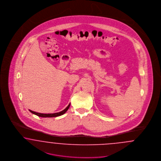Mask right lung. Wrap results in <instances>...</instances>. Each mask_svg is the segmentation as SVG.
I'll use <instances>...</instances> for the list:
<instances>
[{
    "instance_id": "right-lung-1",
    "label": "right lung",
    "mask_w": 161,
    "mask_h": 161,
    "mask_svg": "<svg viewBox=\"0 0 161 161\" xmlns=\"http://www.w3.org/2000/svg\"><path fill=\"white\" fill-rule=\"evenodd\" d=\"M69 107H70V104L68 106V107H66L65 109H64L63 110H62L60 112H58V113H54V114H40V113H37V112H34V111H32L31 110H29L30 112H31L32 114H34V115H37L38 116L40 117H43V118H52V117H57V116H61V115H63L64 114H65L67 110H68Z\"/></svg>"
}]
</instances>
